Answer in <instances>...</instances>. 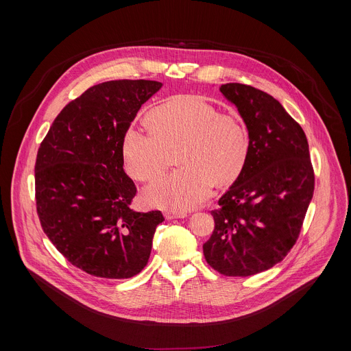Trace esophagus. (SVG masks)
<instances>
[{
  "mask_svg": "<svg viewBox=\"0 0 351 351\" xmlns=\"http://www.w3.org/2000/svg\"><path fill=\"white\" fill-rule=\"evenodd\" d=\"M187 214L184 211H167L165 218L167 219H176V218H184Z\"/></svg>",
  "mask_w": 351,
  "mask_h": 351,
  "instance_id": "1",
  "label": "esophagus"
}]
</instances>
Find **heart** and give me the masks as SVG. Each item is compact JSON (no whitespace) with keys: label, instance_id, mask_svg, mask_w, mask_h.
Listing matches in <instances>:
<instances>
[{"label":"heart","instance_id":"obj_1","mask_svg":"<svg viewBox=\"0 0 351 351\" xmlns=\"http://www.w3.org/2000/svg\"><path fill=\"white\" fill-rule=\"evenodd\" d=\"M152 123L132 126L125 134L129 175L153 182L176 162V153L183 165L145 191L149 206L193 208L211 194L214 183H230L241 173L250 143L245 123L237 115L221 114L203 98L187 95L157 107Z\"/></svg>","mask_w":351,"mask_h":351}]
</instances>
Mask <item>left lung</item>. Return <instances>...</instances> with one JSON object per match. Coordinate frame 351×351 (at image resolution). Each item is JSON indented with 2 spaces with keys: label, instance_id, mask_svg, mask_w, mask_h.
Masks as SVG:
<instances>
[{
  "label": "left lung",
  "instance_id": "8db88e82",
  "mask_svg": "<svg viewBox=\"0 0 351 351\" xmlns=\"http://www.w3.org/2000/svg\"><path fill=\"white\" fill-rule=\"evenodd\" d=\"M250 138L245 165L213 210L203 244L208 265L225 276H252L280 263L295 244L314 194L315 175L304 130L268 93L226 83Z\"/></svg>",
  "mask_w": 351,
  "mask_h": 351
}]
</instances>
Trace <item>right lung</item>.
I'll return each mask as SVG.
<instances>
[{"label":"right lung","mask_w":351,"mask_h":351,"mask_svg":"<svg viewBox=\"0 0 351 351\" xmlns=\"http://www.w3.org/2000/svg\"><path fill=\"white\" fill-rule=\"evenodd\" d=\"M154 80H111L87 88L54 119L36 165L41 228L76 268L128 279L148 263L161 211L137 213L123 171V138L137 111L161 88Z\"/></svg>","instance_id":"obj_1"}]
</instances>
